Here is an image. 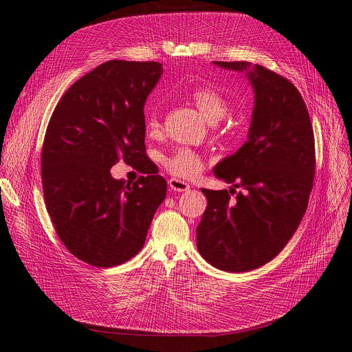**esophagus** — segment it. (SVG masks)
<instances>
[{
	"label": "esophagus",
	"instance_id": "1",
	"mask_svg": "<svg viewBox=\"0 0 352 352\" xmlns=\"http://www.w3.org/2000/svg\"><path fill=\"white\" fill-rule=\"evenodd\" d=\"M168 186L173 191H177V192H186V191H190V184L186 182V181H181L178 178H171L168 181Z\"/></svg>",
	"mask_w": 352,
	"mask_h": 352
}]
</instances>
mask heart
Segmentation results:
<instances>
[{"label":"heart","instance_id":"b5f03b06","mask_svg":"<svg viewBox=\"0 0 352 352\" xmlns=\"http://www.w3.org/2000/svg\"><path fill=\"white\" fill-rule=\"evenodd\" d=\"M190 101L197 107L199 114L207 122L215 124L227 114V100L211 87L201 85L188 92ZM160 116L155 109L145 113V129L150 135H155L160 131ZM165 166L173 175L178 178H191L197 175L202 168L201 158L190 151L179 150L165 160Z\"/></svg>","mask_w":352,"mask_h":352}]
</instances>
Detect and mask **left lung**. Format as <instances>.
<instances>
[{"label": "left lung", "instance_id": "8db88e82", "mask_svg": "<svg viewBox=\"0 0 352 352\" xmlns=\"http://www.w3.org/2000/svg\"><path fill=\"white\" fill-rule=\"evenodd\" d=\"M212 64L245 74L254 109L244 145L214 166L217 178L244 192L234 201L227 190H201L208 204L197 248L218 270L245 272L278 255L301 223L316 170L314 131L301 94L287 78L247 61Z\"/></svg>", "mask_w": 352, "mask_h": 352}]
</instances>
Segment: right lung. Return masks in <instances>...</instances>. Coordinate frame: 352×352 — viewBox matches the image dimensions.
Masks as SVG:
<instances>
[{
	"instance_id": "1",
	"label": "right lung",
	"mask_w": 352,
	"mask_h": 352,
	"mask_svg": "<svg viewBox=\"0 0 352 352\" xmlns=\"http://www.w3.org/2000/svg\"><path fill=\"white\" fill-rule=\"evenodd\" d=\"M161 76L155 61H107L68 88L47 126V211L67 250L89 265L114 267L137 255L165 199L161 175L144 173L131 184L109 171L120 160L150 170L144 104Z\"/></svg>"
}]
</instances>
